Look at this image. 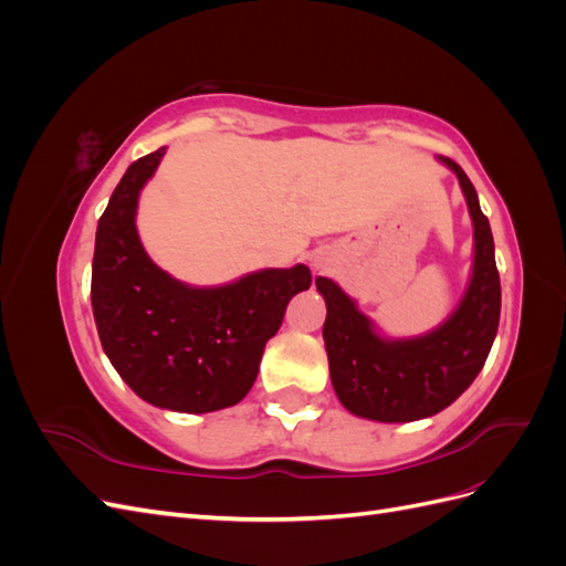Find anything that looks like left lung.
<instances>
[{
	"label": "left lung",
	"mask_w": 566,
	"mask_h": 566,
	"mask_svg": "<svg viewBox=\"0 0 566 566\" xmlns=\"http://www.w3.org/2000/svg\"><path fill=\"white\" fill-rule=\"evenodd\" d=\"M460 179L474 221V271L465 297L441 328L416 339L389 342L328 281L316 279L328 306L323 323L331 380L349 413L380 422L430 418L451 406L484 368L501 321V276L489 219L462 167L441 158Z\"/></svg>",
	"instance_id": "8db88e82"
}]
</instances>
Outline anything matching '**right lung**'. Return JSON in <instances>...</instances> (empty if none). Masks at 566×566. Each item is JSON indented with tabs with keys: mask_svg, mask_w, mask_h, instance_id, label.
<instances>
[{
	"mask_svg": "<svg viewBox=\"0 0 566 566\" xmlns=\"http://www.w3.org/2000/svg\"><path fill=\"white\" fill-rule=\"evenodd\" d=\"M165 148L127 167L98 219L92 310L113 368L153 406L210 413L241 401L254 385L285 306L312 285V271L264 269L224 287H188L144 252L134 217L142 186Z\"/></svg>",
	"mask_w": 566,
	"mask_h": 566,
	"instance_id": "obj_1",
	"label": "right lung"
}]
</instances>
